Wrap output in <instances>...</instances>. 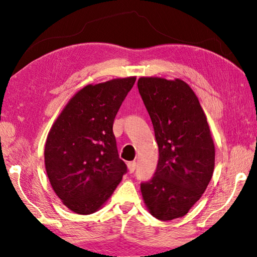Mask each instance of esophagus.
<instances>
[{
  "label": "esophagus",
  "instance_id": "esophagus-1",
  "mask_svg": "<svg viewBox=\"0 0 257 257\" xmlns=\"http://www.w3.org/2000/svg\"><path fill=\"white\" fill-rule=\"evenodd\" d=\"M127 168H128V172L130 173H134V170H136L137 168V163L136 161H130V163H127Z\"/></svg>",
  "mask_w": 257,
  "mask_h": 257
}]
</instances>
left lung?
<instances>
[{"mask_svg":"<svg viewBox=\"0 0 257 257\" xmlns=\"http://www.w3.org/2000/svg\"><path fill=\"white\" fill-rule=\"evenodd\" d=\"M138 88L159 149L155 176L141 184L143 201L157 219L182 218L201 199L213 175L215 149L206 116L181 79L141 76Z\"/></svg>","mask_w":257,"mask_h":257,"instance_id":"obj_1","label":"left lung"}]
</instances>
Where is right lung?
I'll list each match as a JSON object with an SVG mask.
<instances>
[{
	"instance_id": "obj_1",
	"label": "right lung",
	"mask_w": 257,
	"mask_h": 257,
	"mask_svg": "<svg viewBox=\"0 0 257 257\" xmlns=\"http://www.w3.org/2000/svg\"><path fill=\"white\" fill-rule=\"evenodd\" d=\"M137 76L88 84L72 97L49 130L45 168L55 194L78 214L96 212L126 173L112 124Z\"/></svg>"
}]
</instances>
